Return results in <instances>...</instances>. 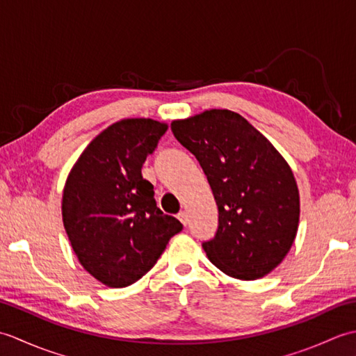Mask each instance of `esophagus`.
<instances>
[{
    "label": "esophagus",
    "instance_id": "34e87169",
    "mask_svg": "<svg viewBox=\"0 0 356 356\" xmlns=\"http://www.w3.org/2000/svg\"><path fill=\"white\" fill-rule=\"evenodd\" d=\"M177 218L180 220V223H182L184 226L188 225V222H190V218H188V214L185 213V211H182V213L177 214Z\"/></svg>",
    "mask_w": 356,
    "mask_h": 356
}]
</instances>
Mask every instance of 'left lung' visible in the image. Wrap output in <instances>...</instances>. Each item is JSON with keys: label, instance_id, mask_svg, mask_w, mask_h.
<instances>
[{"label": "left lung", "instance_id": "obj_1", "mask_svg": "<svg viewBox=\"0 0 356 356\" xmlns=\"http://www.w3.org/2000/svg\"><path fill=\"white\" fill-rule=\"evenodd\" d=\"M171 130L199 161L217 202L216 237L202 245L209 261L237 280L268 275L298 231L300 193L289 163L231 110L176 119Z\"/></svg>", "mask_w": 356, "mask_h": 356}]
</instances>
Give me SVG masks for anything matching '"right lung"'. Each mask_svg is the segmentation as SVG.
<instances>
[{"label": "right lung", "mask_w": 356, "mask_h": 356, "mask_svg": "<svg viewBox=\"0 0 356 356\" xmlns=\"http://www.w3.org/2000/svg\"><path fill=\"white\" fill-rule=\"evenodd\" d=\"M168 124L145 118L115 122L82 151L67 176L63 222L81 266L108 287L138 282L182 223L156 207L142 177Z\"/></svg>", "instance_id": "right-lung-1"}]
</instances>
